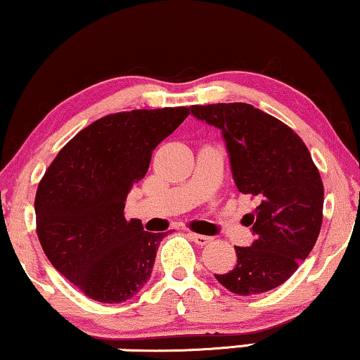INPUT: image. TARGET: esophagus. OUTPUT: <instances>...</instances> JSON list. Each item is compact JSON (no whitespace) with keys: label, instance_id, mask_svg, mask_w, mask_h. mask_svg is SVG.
Returning <instances> with one entry per match:
<instances>
[{"label":"esophagus","instance_id":"1","mask_svg":"<svg viewBox=\"0 0 360 360\" xmlns=\"http://www.w3.org/2000/svg\"><path fill=\"white\" fill-rule=\"evenodd\" d=\"M190 239L193 240V243L198 244V246H205V244L212 243V238H209V236H202V234H195V232H190Z\"/></svg>","mask_w":360,"mask_h":360}]
</instances>
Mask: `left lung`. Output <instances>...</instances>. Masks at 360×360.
Masks as SVG:
<instances>
[{
  "instance_id": "1",
  "label": "left lung",
  "mask_w": 360,
  "mask_h": 360,
  "mask_svg": "<svg viewBox=\"0 0 360 360\" xmlns=\"http://www.w3.org/2000/svg\"><path fill=\"white\" fill-rule=\"evenodd\" d=\"M197 120L222 131L236 187L255 197L243 217L256 239L236 246L238 264L215 274L232 293L259 295L280 286L314 249L323 219V184L302 138L271 114L246 103L192 105Z\"/></svg>"
}]
</instances>
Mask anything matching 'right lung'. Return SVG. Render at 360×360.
Masks as SVG:
<instances>
[{"label":"right lung","instance_id":"add662e5","mask_svg":"<svg viewBox=\"0 0 360 360\" xmlns=\"http://www.w3.org/2000/svg\"><path fill=\"white\" fill-rule=\"evenodd\" d=\"M188 114V108H163L101 117L58 151L38 184V240L86 297L121 303L150 280L165 234L126 221V197L146 175L155 148Z\"/></svg>","mask_w":360,"mask_h":360}]
</instances>
